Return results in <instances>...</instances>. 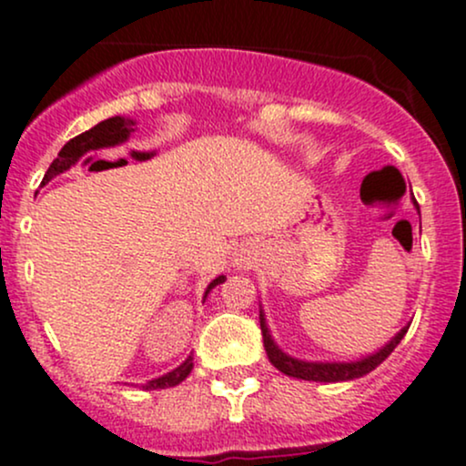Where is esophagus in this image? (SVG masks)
I'll use <instances>...</instances> for the list:
<instances>
[{"mask_svg": "<svg viewBox=\"0 0 466 466\" xmlns=\"http://www.w3.org/2000/svg\"><path fill=\"white\" fill-rule=\"evenodd\" d=\"M234 261H237V268L243 266V258H234Z\"/></svg>", "mask_w": 466, "mask_h": 466, "instance_id": "obj_1", "label": "esophagus"}]
</instances>
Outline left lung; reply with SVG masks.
<instances>
[{"instance_id": "left-lung-1", "label": "left lung", "mask_w": 466, "mask_h": 466, "mask_svg": "<svg viewBox=\"0 0 466 466\" xmlns=\"http://www.w3.org/2000/svg\"><path fill=\"white\" fill-rule=\"evenodd\" d=\"M415 203V200H413ZM418 208V203H415ZM420 212V208H418ZM261 319V332H263V346H266L268 352V360L272 361L274 369H279L281 373L297 377V380H308V381H349V380H357V377H364L370 370H375L390 352L395 350V346L404 339L406 330L409 326H404L393 339L389 341L386 346H381L380 350L373 352V355L364 357V360H357V361H303L297 360V357L286 355L277 344H274L270 330H268V323H266V315H258Z\"/></svg>"}]
</instances>
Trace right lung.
<instances>
[{
    "instance_id": "obj_1",
    "label": "right lung",
    "mask_w": 466,
    "mask_h": 466,
    "mask_svg": "<svg viewBox=\"0 0 466 466\" xmlns=\"http://www.w3.org/2000/svg\"><path fill=\"white\" fill-rule=\"evenodd\" d=\"M134 125H136V122L129 120V117L116 116V117H109V120L97 122V125L91 127L89 131H85V134H80V136H76V138H71L65 147H62L60 154H57V158L51 163V167L46 169L42 185H46L51 178H56V176L65 174L66 169H71L73 165H76L77 160H80L82 156L86 154V151L114 149V147L127 143V140H129V136H131V131H134ZM223 281H225L223 274L214 279V281L208 286V290H205V297L209 295V290H212V288H217L218 283H223ZM203 301H205V299H203ZM192 369H194V361H192V357H187V360H185L183 364L178 366V369H174L167 375L156 377V380L147 381L143 389L145 390L169 389V386L180 384V381H183L185 377L192 373Z\"/></svg>"
}]
</instances>
